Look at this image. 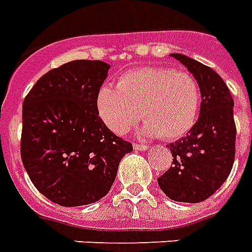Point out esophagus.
<instances>
[{"instance_id":"esophagus-1","label":"esophagus","mask_w":252,"mask_h":252,"mask_svg":"<svg viewBox=\"0 0 252 252\" xmlns=\"http://www.w3.org/2000/svg\"><path fill=\"white\" fill-rule=\"evenodd\" d=\"M133 148H135V150H137V151H145V150H148L150 147H148V145H145V144H137V143H135V144H133Z\"/></svg>"}]
</instances>
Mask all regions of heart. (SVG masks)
<instances>
[{
  "instance_id": "heart-1",
  "label": "heart",
  "mask_w": 252,
  "mask_h": 252,
  "mask_svg": "<svg viewBox=\"0 0 252 252\" xmlns=\"http://www.w3.org/2000/svg\"><path fill=\"white\" fill-rule=\"evenodd\" d=\"M102 123L116 135H124L139 119L145 120L141 133L165 140L180 139L196 123L200 88L192 74L164 66L126 70L117 88L102 85L96 96Z\"/></svg>"
}]
</instances>
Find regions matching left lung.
Returning a JSON list of instances; mask_svg holds the SVG:
<instances>
[{
  "label": "left lung",
  "instance_id": "8db88e82",
  "mask_svg": "<svg viewBox=\"0 0 252 252\" xmlns=\"http://www.w3.org/2000/svg\"><path fill=\"white\" fill-rule=\"evenodd\" d=\"M199 84V119L187 136L168 144L172 165L158 183L175 202L199 203L224 183L235 159L236 128L230 89L214 69L196 60L172 53Z\"/></svg>",
  "mask_w": 252,
  "mask_h": 252
}]
</instances>
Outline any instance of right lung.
I'll list each match as a JSON object with an SVG mask.
<instances>
[{
	"instance_id": "obj_1",
	"label": "right lung",
	"mask_w": 252,
	"mask_h": 252,
	"mask_svg": "<svg viewBox=\"0 0 252 252\" xmlns=\"http://www.w3.org/2000/svg\"><path fill=\"white\" fill-rule=\"evenodd\" d=\"M109 65L74 60L49 70L22 104L21 159L50 202L77 207L100 200L133 148L98 116L96 96Z\"/></svg>"
}]
</instances>
